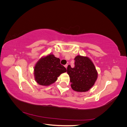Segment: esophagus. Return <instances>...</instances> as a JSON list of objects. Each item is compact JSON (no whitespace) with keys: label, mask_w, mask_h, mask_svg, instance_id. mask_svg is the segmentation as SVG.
I'll return each mask as SVG.
<instances>
[{"label":"esophagus","mask_w":127,"mask_h":127,"mask_svg":"<svg viewBox=\"0 0 127 127\" xmlns=\"http://www.w3.org/2000/svg\"><path fill=\"white\" fill-rule=\"evenodd\" d=\"M68 65V64H65V65H64V67H65V68H66V69H67V68Z\"/></svg>","instance_id":"obj_1"}]
</instances>
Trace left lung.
Returning <instances> with one entry per match:
<instances>
[{
  "mask_svg": "<svg viewBox=\"0 0 127 127\" xmlns=\"http://www.w3.org/2000/svg\"><path fill=\"white\" fill-rule=\"evenodd\" d=\"M75 67H67L70 77L71 87L77 92H84L89 90L97 79V72L92 61L86 57L77 56L75 58Z\"/></svg>",
  "mask_w": 127,
  "mask_h": 127,
  "instance_id": "left-lung-1",
  "label": "left lung"
}]
</instances>
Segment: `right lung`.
Here are the masks:
<instances>
[{
  "instance_id": "right-lung-1",
  "label": "right lung",
  "mask_w": 127,
  "mask_h": 127,
  "mask_svg": "<svg viewBox=\"0 0 127 127\" xmlns=\"http://www.w3.org/2000/svg\"><path fill=\"white\" fill-rule=\"evenodd\" d=\"M67 71L60 64V60L53 55L42 58L34 67V76L36 82L41 85L48 86L55 83L57 77Z\"/></svg>"
}]
</instances>
